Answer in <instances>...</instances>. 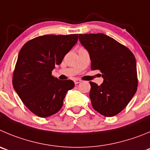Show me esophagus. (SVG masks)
Returning <instances> with one entry per match:
<instances>
[{"mask_svg": "<svg viewBox=\"0 0 150 150\" xmlns=\"http://www.w3.org/2000/svg\"><path fill=\"white\" fill-rule=\"evenodd\" d=\"M74 82H75V84H78V83H79L80 82H81V80L80 79H74Z\"/></svg>", "mask_w": 150, "mask_h": 150, "instance_id": "esophagus-1", "label": "esophagus"}]
</instances>
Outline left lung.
I'll return each instance as SVG.
<instances>
[{"mask_svg":"<svg viewBox=\"0 0 150 150\" xmlns=\"http://www.w3.org/2000/svg\"><path fill=\"white\" fill-rule=\"evenodd\" d=\"M81 45L89 54L91 69H99L103 81H90L92 107L106 117L118 114L127 106L138 86L135 56L125 46L103 34H80Z\"/></svg>","mask_w":150,"mask_h":150,"instance_id":"obj_1","label":"left lung"}]
</instances>
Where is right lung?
Wrapping results in <instances>:
<instances>
[{
	"label": "right lung",
	"instance_id": "obj_1",
	"mask_svg": "<svg viewBox=\"0 0 150 150\" xmlns=\"http://www.w3.org/2000/svg\"><path fill=\"white\" fill-rule=\"evenodd\" d=\"M78 42V34L47 35L26 42L18 54L12 84L22 102L40 117L51 116L61 109L71 80L61 81L52 75L56 65Z\"/></svg>",
	"mask_w": 150,
	"mask_h": 150
}]
</instances>
